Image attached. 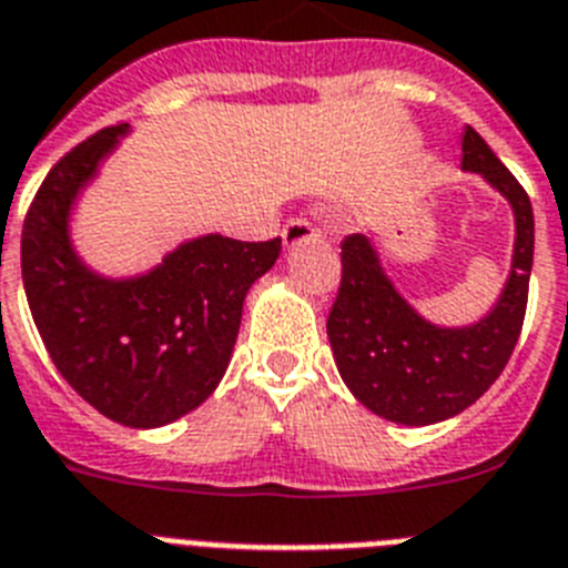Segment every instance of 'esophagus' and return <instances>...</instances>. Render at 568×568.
Wrapping results in <instances>:
<instances>
[{"label": "esophagus", "instance_id": "esophagus-1", "mask_svg": "<svg viewBox=\"0 0 568 568\" xmlns=\"http://www.w3.org/2000/svg\"><path fill=\"white\" fill-rule=\"evenodd\" d=\"M308 240H317V227H314L308 219H292V222L283 227L285 247H294L300 245V242H308Z\"/></svg>", "mask_w": 568, "mask_h": 568}]
</instances>
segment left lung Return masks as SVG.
<instances>
[{
  "label": "left lung",
  "mask_w": 568,
  "mask_h": 568,
  "mask_svg": "<svg viewBox=\"0 0 568 568\" xmlns=\"http://www.w3.org/2000/svg\"><path fill=\"white\" fill-rule=\"evenodd\" d=\"M462 170L479 173L514 211L511 274L497 306L470 326H436L398 294L364 233L341 242L343 276L326 332L337 373L357 402L395 424L424 427L459 416L499 378L517 346L535 262L528 193L483 135L465 130Z\"/></svg>",
  "instance_id": "8db88e82"
}]
</instances>
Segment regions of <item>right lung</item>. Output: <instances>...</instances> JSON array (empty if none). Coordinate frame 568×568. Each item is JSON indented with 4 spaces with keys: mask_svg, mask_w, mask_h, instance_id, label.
<instances>
[{
    "mask_svg": "<svg viewBox=\"0 0 568 568\" xmlns=\"http://www.w3.org/2000/svg\"><path fill=\"white\" fill-rule=\"evenodd\" d=\"M130 132L118 123L51 166L22 227V283L51 361L80 398L123 427H164L219 387L247 288L283 240L195 236L146 274L112 280L71 245L69 219L100 161Z\"/></svg>",
    "mask_w": 568,
    "mask_h": 568,
    "instance_id": "right-lung-1",
    "label": "right lung"
}]
</instances>
